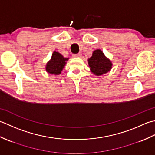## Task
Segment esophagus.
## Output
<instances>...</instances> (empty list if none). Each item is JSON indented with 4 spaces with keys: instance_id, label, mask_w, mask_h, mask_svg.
<instances>
[{
    "instance_id": "esophagus-1",
    "label": "esophagus",
    "mask_w": 155,
    "mask_h": 155,
    "mask_svg": "<svg viewBox=\"0 0 155 155\" xmlns=\"http://www.w3.org/2000/svg\"><path fill=\"white\" fill-rule=\"evenodd\" d=\"M73 57H74V58H81V53H77V54H74Z\"/></svg>"
}]
</instances>
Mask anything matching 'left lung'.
Segmentation results:
<instances>
[{"mask_svg":"<svg viewBox=\"0 0 155 155\" xmlns=\"http://www.w3.org/2000/svg\"><path fill=\"white\" fill-rule=\"evenodd\" d=\"M87 61L91 71L96 75L106 74L112 69L111 61L106 58L100 49L95 50Z\"/></svg>","mask_w":155,"mask_h":155,"instance_id":"obj_1","label":"left lung"}]
</instances>
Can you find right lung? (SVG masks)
I'll use <instances>...</instances> for the list:
<instances>
[{"mask_svg":"<svg viewBox=\"0 0 155 155\" xmlns=\"http://www.w3.org/2000/svg\"><path fill=\"white\" fill-rule=\"evenodd\" d=\"M69 58H65L59 52L53 51L51 59L47 62L46 65V71L49 74L59 75L66 64V61Z\"/></svg>","mask_w":155,"mask_h":155,"instance_id":"add662e5","label":"right lung"}]
</instances>
